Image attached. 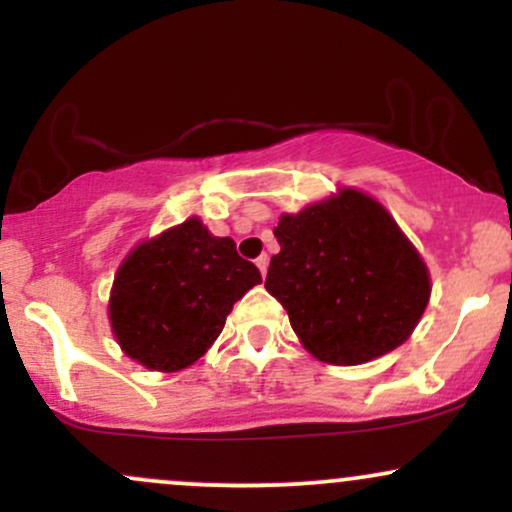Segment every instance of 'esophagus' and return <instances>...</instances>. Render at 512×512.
<instances>
[{
	"instance_id": "1",
	"label": "esophagus",
	"mask_w": 512,
	"mask_h": 512,
	"mask_svg": "<svg viewBox=\"0 0 512 512\" xmlns=\"http://www.w3.org/2000/svg\"><path fill=\"white\" fill-rule=\"evenodd\" d=\"M255 264H257V269H260L262 272V276H267V267H269V257L267 255H260L255 260Z\"/></svg>"
}]
</instances>
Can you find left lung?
Wrapping results in <instances>:
<instances>
[{"instance_id":"1","label":"left lung","mask_w":512,"mask_h":512,"mask_svg":"<svg viewBox=\"0 0 512 512\" xmlns=\"http://www.w3.org/2000/svg\"><path fill=\"white\" fill-rule=\"evenodd\" d=\"M264 289L305 351L358 366L411 337L431 298L424 257L378 199L354 187L281 214Z\"/></svg>"}]
</instances>
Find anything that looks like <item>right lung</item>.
Masks as SVG:
<instances>
[{
    "instance_id": "add662e5",
    "label": "right lung",
    "mask_w": 512,
    "mask_h": 512,
    "mask_svg": "<svg viewBox=\"0 0 512 512\" xmlns=\"http://www.w3.org/2000/svg\"><path fill=\"white\" fill-rule=\"evenodd\" d=\"M260 281V269L231 238L190 216L122 260L110 289V327L132 361L175 373L207 354L233 303Z\"/></svg>"
}]
</instances>
